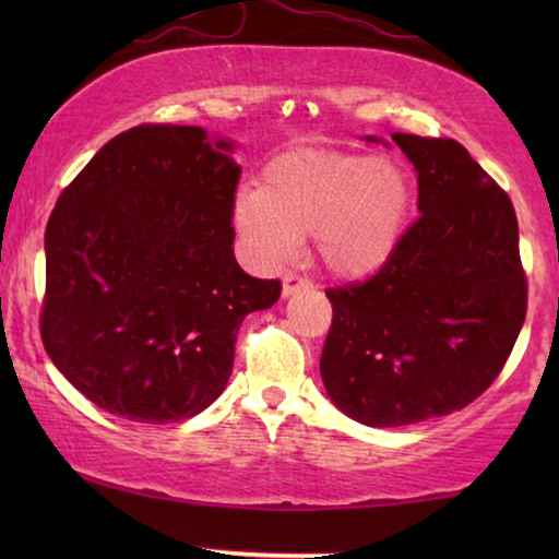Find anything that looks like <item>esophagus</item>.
<instances>
[{
  "instance_id": "34e87169",
  "label": "esophagus",
  "mask_w": 559,
  "mask_h": 559,
  "mask_svg": "<svg viewBox=\"0 0 559 559\" xmlns=\"http://www.w3.org/2000/svg\"><path fill=\"white\" fill-rule=\"evenodd\" d=\"M310 287H312V282L297 272H287L285 280H282V295L285 297L300 293V289H310Z\"/></svg>"
}]
</instances>
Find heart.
Wrapping results in <instances>:
<instances>
[{
	"mask_svg": "<svg viewBox=\"0 0 559 559\" xmlns=\"http://www.w3.org/2000/svg\"><path fill=\"white\" fill-rule=\"evenodd\" d=\"M407 211V175L386 159L297 152L266 165L262 188L236 195L234 224L272 262L318 234L328 270L364 277L394 251Z\"/></svg>",
	"mask_w": 559,
	"mask_h": 559,
	"instance_id": "1",
	"label": "heart"
}]
</instances>
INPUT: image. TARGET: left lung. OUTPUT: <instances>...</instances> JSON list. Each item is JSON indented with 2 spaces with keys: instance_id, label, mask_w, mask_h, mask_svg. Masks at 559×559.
<instances>
[{
  "instance_id": "8db88e82",
  "label": "left lung",
  "mask_w": 559,
  "mask_h": 559,
  "mask_svg": "<svg viewBox=\"0 0 559 559\" xmlns=\"http://www.w3.org/2000/svg\"><path fill=\"white\" fill-rule=\"evenodd\" d=\"M417 170L419 218L371 277L328 287L320 377L348 417L402 427L478 400L526 318L507 190L450 136L392 134Z\"/></svg>"
}]
</instances>
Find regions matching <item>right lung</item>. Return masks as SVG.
Returning a JSON list of instances; mask_svg holds the SVG:
<instances>
[{"label":"right lung","mask_w":559,"mask_h":559,"mask_svg":"<svg viewBox=\"0 0 559 559\" xmlns=\"http://www.w3.org/2000/svg\"><path fill=\"white\" fill-rule=\"evenodd\" d=\"M228 152L201 127H132L50 213L43 346L111 415L147 425L195 417L231 377L241 320L280 300V280L236 264L241 167Z\"/></svg>","instance_id":"add662e5"}]
</instances>
